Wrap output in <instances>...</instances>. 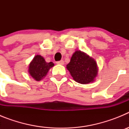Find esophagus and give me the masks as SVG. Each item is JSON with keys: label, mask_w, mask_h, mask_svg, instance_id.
<instances>
[{"label": "esophagus", "mask_w": 129, "mask_h": 129, "mask_svg": "<svg viewBox=\"0 0 129 129\" xmlns=\"http://www.w3.org/2000/svg\"><path fill=\"white\" fill-rule=\"evenodd\" d=\"M64 62L63 60H61V61L57 62V64H64Z\"/></svg>", "instance_id": "34e87169"}]
</instances>
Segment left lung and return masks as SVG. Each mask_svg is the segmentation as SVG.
Wrapping results in <instances>:
<instances>
[{"label":"left lung","instance_id":"obj_1","mask_svg":"<svg viewBox=\"0 0 129 129\" xmlns=\"http://www.w3.org/2000/svg\"><path fill=\"white\" fill-rule=\"evenodd\" d=\"M67 68L73 79L81 84L93 81L98 70L95 60L81 51H76L73 54Z\"/></svg>","mask_w":129,"mask_h":129}]
</instances>
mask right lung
<instances>
[{
    "label": "right lung",
    "mask_w": 129,
    "mask_h": 129,
    "mask_svg": "<svg viewBox=\"0 0 129 129\" xmlns=\"http://www.w3.org/2000/svg\"><path fill=\"white\" fill-rule=\"evenodd\" d=\"M54 64L52 62H46L44 58L41 55H36L30 62L29 73L31 76L36 81H40L47 74L49 69L52 68Z\"/></svg>",
    "instance_id": "add662e5"
}]
</instances>
